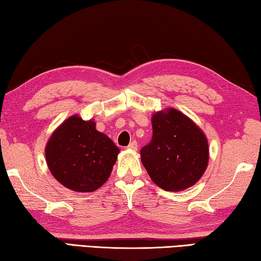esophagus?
<instances>
[{
    "label": "esophagus",
    "instance_id": "esophagus-1",
    "mask_svg": "<svg viewBox=\"0 0 261 261\" xmlns=\"http://www.w3.org/2000/svg\"><path fill=\"white\" fill-rule=\"evenodd\" d=\"M127 148L132 149V151H137V149H138V143H137L136 140L132 141V143H130L129 146H127Z\"/></svg>",
    "mask_w": 261,
    "mask_h": 261
}]
</instances>
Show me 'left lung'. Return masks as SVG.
I'll list each match as a JSON object with an SVG mask.
<instances>
[{
    "instance_id": "left-lung-1",
    "label": "left lung",
    "mask_w": 261,
    "mask_h": 261,
    "mask_svg": "<svg viewBox=\"0 0 261 261\" xmlns=\"http://www.w3.org/2000/svg\"><path fill=\"white\" fill-rule=\"evenodd\" d=\"M153 136L140 149L149 177L166 191H182L196 184L208 163V141L196 123L174 108L152 116Z\"/></svg>"
}]
</instances>
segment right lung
I'll use <instances>...</instances> for the list:
<instances>
[{
  "label": "right lung",
  "mask_w": 261,
  "mask_h": 261,
  "mask_svg": "<svg viewBox=\"0 0 261 261\" xmlns=\"http://www.w3.org/2000/svg\"><path fill=\"white\" fill-rule=\"evenodd\" d=\"M51 175L72 191L93 192L107 182L120 149L95 129L93 120L69 117L53 132L46 145Z\"/></svg>",
  "instance_id": "obj_1"
}]
</instances>
